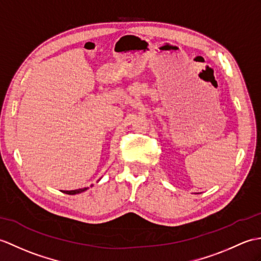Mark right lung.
I'll use <instances>...</instances> for the list:
<instances>
[{"instance_id": "right-lung-1", "label": "right lung", "mask_w": 261, "mask_h": 261, "mask_svg": "<svg viewBox=\"0 0 261 261\" xmlns=\"http://www.w3.org/2000/svg\"><path fill=\"white\" fill-rule=\"evenodd\" d=\"M88 189V188H82V189H77V190H70V191H63L64 193H66V195H76V193H80V192H83L86 191Z\"/></svg>"}]
</instances>
